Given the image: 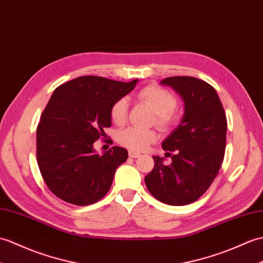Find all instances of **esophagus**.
I'll return each mask as SVG.
<instances>
[{"mask_svg":"<svg viewBox=\"0 0 263 263\" xmlns=\"http://www.w3.org/2000/svg\"><path fill=\"white\" fill-rule=\"evenodd\" d=\"M129 157H130V158H133V159H134V158H139V157H140V154H139V152H137V151L130 150V151H129Z\"/></svg>","mask_w":263,"mask_h":263,"instance_id":"obj_1","label":"esophagus"}]
</instances>
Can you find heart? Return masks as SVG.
<instances>
[{
  "label": "heart",
  "instance_id": "b5f03b06",
  "mask_svg": "<svg viewBox=\"0 0 263 263\" xmlns=\"http://www.w3.org/2000/svg\"><path fill=\"white\" fill-rule=\"evenodd\" d=\"M138 99L148 105L156 113V123L161 129H168L175 123V112L177 106L176 96L167 89L151 85L140 90ZM129 102L125 97L115 101L111 107V119L117 124L124 123L127 117ZM157 134L151 130H143L139 127H127L121 131L118 136V141L126 148L141 151L146 146L155 142Z\"/></svg>",
  "mask_w": 263,
  "mask_h": 263
}]
</instances>
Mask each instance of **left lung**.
I'll list each match as a JSON object with an SVG mask.
<instances>
[{"instance_id": "obj_1", "label": "left lung", "mask_w": 263, "mask_h": 263, "mask_svg": "<svg viewBox=\"0 0 263 263\" xmlns=\"http://www.w3.org/2000/svg\"><path fill=\"white\" fill-rule=\"evenodd\" d=\"M184 101V115L176 129L163 140L164 151H175L172 164L154 156L155 167L144 177L154 197L164 204L194 203L217 176L227 144L228 122L214 87L198 78L176 76L160 82ZM169 154V152H168Z\"/></svg>"}]
</instances>
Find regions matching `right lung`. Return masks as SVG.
<instances>
[{
    "label": "right lung",
    "mask_w": 263,
    "mask_h": 263,
    "mask_svg": "<svg viewBox=\"0 0 263 263\" xmlns=\"http://www.w3.org/2000/svg\"><path fill=\"white\" fill-rule=\"evenodd\" d=\"M137 83L83 76L54 89L36 129V159L46 185L57 197L85 206L107 194L127 151L113 146L99 155L94 142L112 125L114 102Z\"/></svg>",
    "instance_id": "1"
}]
</instances>
